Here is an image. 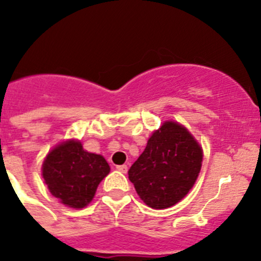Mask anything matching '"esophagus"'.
I'll list each match as a JSON object with an SVG mask.
<instances>
[{
  "label": "esophagus",
  "instance_id": "1",
  "mask_svg": "<svg viewBox=\"0 0 261 261\" xmlns=\"http://www.w3.org/2000/svg\"><path fill=\"white\" fill-rule=\"evenodd\" d=\"M116 170H117V171H120V172H123V174H125V172L128 171V166H126V165H119V166H116Z\"/></svg>",
  "mask_w": 261,
  "mask_h": 261
}]
</instances>
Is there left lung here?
<instances>
[{
  "label": "left lung",
  "instance_id": "1",
  "mask_svg": "<svg viewBox=\"0 0 261 261\" xmlns=\"http://www.w3.org/2000/svg\"><path fill=\"white\" fill-rule=\"evenodd\" d=\"M201 162V146L187 128L165 121L129 168V180L147 206L170 208L190 192L200 174Z\"/></svg>",
  "mask_w": 261,
  "mask_h": 261
}]
</instances>
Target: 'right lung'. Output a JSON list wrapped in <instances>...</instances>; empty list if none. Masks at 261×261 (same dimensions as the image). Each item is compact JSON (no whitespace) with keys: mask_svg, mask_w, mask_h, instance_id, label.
Listing matches in <instances>:
<instances>
[{"mask_svg":"<svg viewBox=\"0 0 261 261\" xmlns=\"http://www.w3.org/2000/svg\"><path fill=\"white\" fill-rule=\"evenodd\" d=\"M41 171L48 190L60 202L81 209L94 199L110 166L102 155L89 153L80 141L69 140L48 153Z\"/></svg>","mask_w":261,"mask_h":261,"instance_id":"obj_1","label":"right lung"}]
</instances>
